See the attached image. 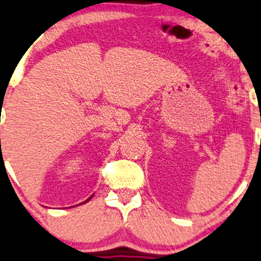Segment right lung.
I'll list each match as a JSON object with an SVG mask.
<instances>
[{
	"label": "right lung",
	"instance_id": "right-lung-1",
	"mask_svg": "<svg viewBox=\"0 0 261 261\" xmlns=\"http://www.w3.org/2000/svg\"><path fill=\"white\" fill-rule=\"evenodd\" d=\"M91 197H92V196H91ZM91 197H89V199H87V200H86V201H85V202H87V201H89V200H90V199H91Z\"/></svg>",
	"mask_w": 261,
	"mask_h": 261
}]
</instances>
